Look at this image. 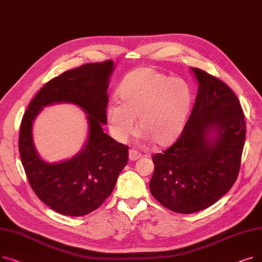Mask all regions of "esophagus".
Returning <instances> with one entry per match:
<instances>
[{"label":"esophagus","instance_id":"34e87169","mask_svg":"<svg viewBox=\"0 0 262 262\" xmlns=\"http://www.w3.org/2000/svg\"><path fill=\"white\" fill-rule=\"evenodd\" d=\"M141 157V154L138 152V150L136 149H130L129 153H128V158L130 161H135L137 159H139Z\"/></svg>","mask_w":262,"mask_h":262}]
</instances>
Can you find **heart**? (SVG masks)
Wrapping results in <instances>:
<instances>
[{"label":"heart","mask_w":262,"mask_h":262,"mask_svg":"<svg viewBox=\"0 0 262 262\" xmlns=\"http://www.w3.org/2000/svg\"><path fill=\"white\" fill-rule=\"evenodd\" d=\"M117 98L120 105L113 103L106 108L108 127L116 140L124 142L132 136L138 119L142 138L166 146L182 134L193 94L182 78L139 68L122 81Z\"/></svg>","instance_id":"obj_1"}]
</instances>
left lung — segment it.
Returning a JSON list of instances; mask_svg holds the SVG:
<instances>
[{
    "mask_svg": "<svg viewBox=\"0 0 262 262\" xmlns=\"http://www.w3.org/2000/svg\"><path fill=\"white\" fill-rule=\"evenodd\" d=\"M199 90L177 141L153 155L152 195L178 213L210 207L235 184L245 141V120L231 89L201 69L190 68Z\"/></svg>",
    "mask_w": 262,
    "mask_h": 262,
    "instance_id": "obj_1",
    "label": "left lung"
}]
</instances>
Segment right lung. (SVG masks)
<instances>
[{"label":"right lung","mask_w":262,"mask_h":262,"mask_svg":"<svg viewBox=\"0 0 262 262\" xmlns=\"http://www.w3.org/2000/svg\"><path fill=\"white\" fill-rule=\"evenodd\" d=\"M114 69V61L107 60L63 72L39 90L23 116L19 152L27 180L36 195L60 214L81 216L98 209L112 194L127 164L128 146L103 132L107 123V90ZM59 102L74 103L84 110L89 137L75 157L49 164L36 153L32 124L43 106Z\"/></svg>","instance_id":"add662e5"}]
</instances>
